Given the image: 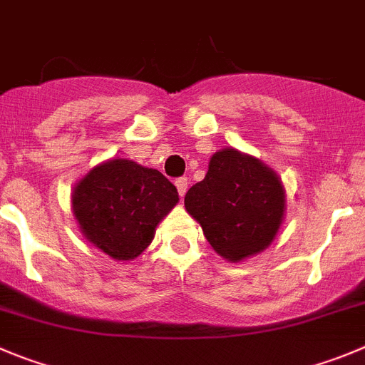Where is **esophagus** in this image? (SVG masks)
I'll use <instances>...</instances> for the list:
<instances>
[{
    "mask_svg": "<svg viewBox=\"0 0 365 365\" xmlns=\"http://www.w3.org/2000/svg\"><path fill=\"white\" fill-rule=\"evenodd\" d=\"M188 179L186 177H179V179H175V186H177V192H179L180 197H185L186 190H188Z\"/></svg>",
    "mask_w": 365,
    "mask_h": 365,
    "instance_id": "obj_1",
    "label": "esophagus"
}]
</instances>
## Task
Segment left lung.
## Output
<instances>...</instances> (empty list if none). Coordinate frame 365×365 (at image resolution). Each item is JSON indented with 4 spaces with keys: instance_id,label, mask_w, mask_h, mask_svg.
I'll use <instances>...</instances> for the list:
<instances>
[{
    "instance_id": "left-lung-1",
    "label": "left lung",
    "mask_w": 365,
    "mask_h": 365,
    "mask_svg": "<svg viewBox=\"0 0 365 365\" xmlns=\"http://www.w3.org/2000/svg\"><path fill=\"white\" fill-rule=\"evenodd\" d=\"M186 212L200 224L222 259L240 262L266 250L286 212L279 175L235 148L212 155L208 173L185 197Z\"/></svg>"
}]
</instances>
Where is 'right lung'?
<instances>
[{
	"mask_svg": "<svg viewBox=\"0 0 365 365\" xmlns=\"http://www.w3.org/2000/svg\"><path fill=\"white\" fill-rule=\"evenodd\" d=\"M179 202L175 186L159 170L110 159L90 170L72 193L81 233L115 260L141 255L157 224Z\"/></svg>",
	"mask_w": 365,
	"mask_h": 365,
	"instance_id": "add662e5",
	"label": "right lung"
}]
</instances>
